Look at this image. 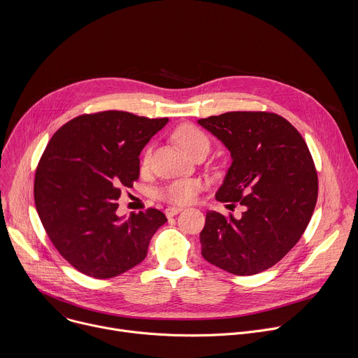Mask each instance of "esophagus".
Listing matches in <instances>:
<instances>
[{"instance_id":"esophagus-1","label":"esophagus","mask_w":358,"mask_h":358,"mask_svg":"<svg viewBox=\"0 0 358 358\" xmlns=\"http://www.w3.org/2000/svg\"><path fill=\"white\" fill-rule=\"evenodd\" d=\"M182 211V208H180V207H169V208H166V215L170 218V217H174V215H177L178 213H181Z\"/></svg>"}]
</instances>
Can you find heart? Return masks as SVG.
<instances>
[{
  "mask_svg": "<svg viewBox=\"0 0 358 358\" xmlns=\"http://www.w3.org/2000/svg\"><path fill=\"white\" fill-rule=\"evenodd\" d=\"M174 138L188 152V155H192V152H195L199 148H210V140L207 134L201 129L189 123L178 126L174 131ZM148 160H150V151H147L144 155L143 163L147 164ZM201 188H202V181L198 178L178 180L166 185L162 189L160 196L173 203H187L195 198L196 192Z\"/></svg>",
  "mask_w": 358,
  "mask_h": 358,
  "instance_id": "b5f03b06",
  "label": "heart"
}]
</instances>
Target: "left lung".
Instances as JSON below:
<instances>
[{
  "mask_svg": "<svg viewBox=\"0 0 358 358\" xmlns=\"http://www.w3.org/2000/svg\"><path fill=\"white\" fill-rule=\"evenodd\" d=\"M198 124L232 157L215 198L243 207L239 220L207 213L199 234L202 257L234 275L264 272L297 243L315 211L319 184L310 151L275 113L229 112Z\"/></svg>",
  "mask_w": 358,
  "mask_h": 358,
  "instance_id": "8db88e82",
  "label": "left lung"
}]
</instances>
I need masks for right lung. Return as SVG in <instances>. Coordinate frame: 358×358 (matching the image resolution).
Masks as SVG:
<instances>
[{
    "label": "right lung",
    "mask_w": 358,
    "mask_h": 358,
    "mask_svg": "<svg viewBox=\"0 0 358 358\" xmlns=\"http://www.w3.org/2000/svg\"><path fill=\"white\" fill-rule=\"evenodd\" d=\"M167 123L100 112L75 117L48 143L36 169L35 206L49 239L79 272L96 279L127 272L167 222L156 208L129 218L116 214L122 188L138 178L141 150Z\"/></svg>",
    "instance_id": "add662e5"
}]
</instances>
